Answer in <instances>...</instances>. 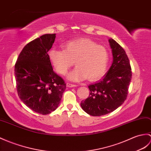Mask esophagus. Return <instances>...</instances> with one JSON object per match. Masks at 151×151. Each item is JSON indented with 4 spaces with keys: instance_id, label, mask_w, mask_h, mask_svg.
Here are the masks:
<instances>
[{
    "instance_id": "34e87169",
    "label": "esophagus",
    "mask_w": 151,
    "mask_h": 151,
    "mask_svg": "<svg viewBox=\"0 0 151 151\" xmlns=\"http://www.w3.org/2000/svg\"><path fill=\"white\" fill-rule=\"evenodd\" d=\"M66 86H67V87H73L77 86L76 84H73L71 83H66Z\"/></svg>"
}]
</instances>
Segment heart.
<instances>
[{"instance_id": "obj_1", "label": "heart", "mask_w": 151, "mask_h": 151, "mask_svg": "<svg viewBox=\"0 0 151 151\" xmlns=\"http://www.w3.org/2000/svg\"><path fill=\"white\" fill-rule=\"evenodd\" d=\"M49 56L56 71L62 75L67 73L75 61L76 68L68 75L73 81L100 78L106 73L109 61L107 49L87 38L69 41L64 44V50L52 49Z\"/></svg>"}]
</instances>
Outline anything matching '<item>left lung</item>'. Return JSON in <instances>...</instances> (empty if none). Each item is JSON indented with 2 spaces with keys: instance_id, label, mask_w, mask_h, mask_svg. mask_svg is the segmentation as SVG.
<instances>
[{
  "instance_id": "obj_1",
  "label": "left lung",
  "mask_w": 151,
  "mask_h": 151,
  "mask_svg": "<svg viewBox=\"0 0 151 151\" xmlns=\"http://www.w3.org/2000/svg\"><path fill=\"white\" fill-rule=\"evenodd\" d=\"M109 42L113 64L103 79L88 86L89 96L80 104L83 110L93 116L111 113L120 107L127 99L132 78L130 62L125 50L112 38Z\"/></svg>"
}]
</instances>
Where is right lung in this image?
<instances>
[{
    "instance_id": "obj_1",
    "label": "right lung",
    "mask_w": 151,
    "mask_h": 151,
    "mask_svg": "<svg viewBox=\"0 0 151 151\" xmlns=\"http://www.w3.org/2000/svg\"><path fill=\"white\" fill-rule=\"evenodd\" d=\"M56 34H45L27 44L15 65L17 91L31 110L47 114L58 106L66 84L53 71L48 51Z\"/></svg>"
}]
</instances>
